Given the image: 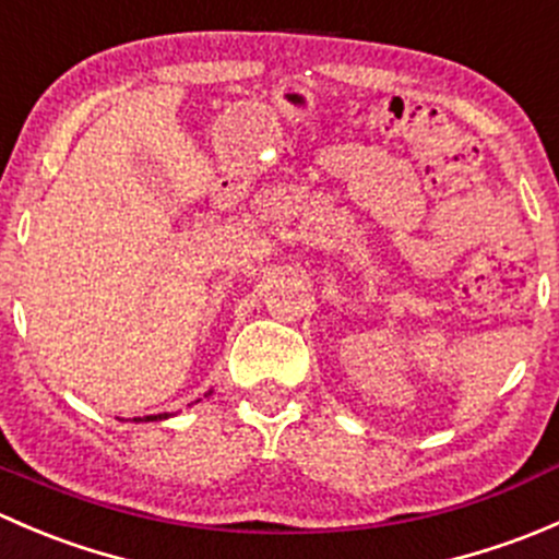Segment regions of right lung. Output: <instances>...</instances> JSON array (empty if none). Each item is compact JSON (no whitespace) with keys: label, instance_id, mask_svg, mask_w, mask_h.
<instances>
[{"label":"right lung","instance_id":"add662e5","mask_svg":"<svg viewBox=\"0 0 559 559\" xmlns=\"http://www.w3.org/2000/svg\"><path fill=\"white\" fill-rule=\"evenodd\" d=\"M170 414H159V416H145V419H134V421H156V419H167Z\"/></svg>","mask_w":559,"mask_h":559}]
</instances>
